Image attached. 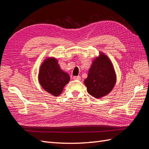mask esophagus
Instances as JSON below:
<instances>
[{"mask_svg":"<svg viewBox=\"0 0 149 149\" xmlns=\"http://www.w3.org/2000/svg\"><path fill=\"white\" fill-rule=\"evenodd\" d=\"M73 79H74V80H81V77L79 76H73Z\"/></svg>","mask_w":149,"mask_h":149,"instance_id":"34e87169","label":"esophagus"}]
</instances>
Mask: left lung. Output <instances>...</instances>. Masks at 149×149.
Wrapping results in <instances>:
<instances>
[{
	"label": "left lung",
	"instance_id": "8db88e82",
	"mask_svg": "<svg viewBox=\"0 0 149 149\" xmlns=\"http://www.w3.org/2000/svg\"><path fill=\"white\" fill-rule=\"evenodd\" d=\"M116 81V76L111 62L107 56L101 54L94 60L84 82L90 95L100 98L111 91Z\"/></svg>",
	"mask_w": 149,
	"mask_h": 149
}]
</instances>
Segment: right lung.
Here are the masks:
<instances>
[{
	"label": "right lung",
	"instance_id": "1",
	"mask_svg": "<svg viewBox=\"0 0 149 149\" xmlns=\"http://www.w3.org/2000/svg\"><path fill=\"white\" fill-rule=\"evenodd\" d=\"M38 79L45 91L57 96L69 82L70 76L60 69L56 59L48 58L40 66Z\"/></svg>",
	"mask_w": 149,
	"mask_h": 149
}]
</instances>
